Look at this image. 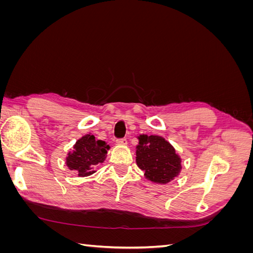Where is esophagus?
Masks as SVG:
<instances>
[{
	"label": "esophagus",
	"instance_id": "obj_1",
	"mask_svg": "<svg viewBox=\"0 0 253 253\" xmlns=\"http://www.w3.org/2000/svg\"><path fill=\"white\" fill-rule=\"evenodd\" d=\"M116 143L119 144V145H126V144H127V141H126V138H122V139L116 140Z\"/></svg>",
	"mask_w": 253,
	"mask_h": 253
}]
</instances>
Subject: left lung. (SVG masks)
I'll list each match as a JSON object with an SVG mask.
<instances>
[{
  "mask_svg": "<svg viewBox=\"0 0 253 253\" xmlns=\"http://www.w3.org/2000/svg\"><path fill=\"white\" fill-rule=\"evenodd\" d=\"M136 145V164L144 177L155 183L170 182L181 170V159L173 145L164 137L139 135Z\"/></svg>",
  "mask_w": 253,
  "mask_h": 253,
  "instance_id": "left-lung-1",
  "label": "left lung"
}]
</instances>
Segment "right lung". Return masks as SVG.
<instances>
[{"label": "right lung", "instance_id": "1", "mask_svg": "<svg viewBox=\"0 0 253 253\" xmlns=\"http://www.w3.org/2000/svg\"><path fill=\"white\" fill-rule=\"evenodd\" d=\"M110 145L105 141L97 140L94 135L86 134L76 141L73 151L67 153L66 166L76 171L80 177L94 174L96 166L102 164L106 158Z\"/></svg>", "mask_w": 253, "mask_h": 253}]
</instances>
